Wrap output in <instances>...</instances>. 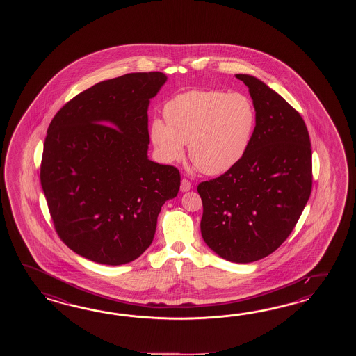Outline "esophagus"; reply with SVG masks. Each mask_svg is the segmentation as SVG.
<instances>
[{"mask_svg": "<svg viewBox=\"0 0 356 356\" xmlns=\"http://www.w3.org/2000/svg\"><path fill=\"white\" fill-rule=\"evenodd\" d=\"M191 189V181L187 178H183L181 181V192H187Z\"/></svg>", "mask_w": 356, "mask_h": 356, "instance_id": "34e87169", "label": "esophagus"}]
</instances>
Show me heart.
Listing matches in <instances>:
<instances>
[{"instance_id": "heart-1", "label": "heart", "mask_w": 356, "mask_h": 356, "mask_svg": "<svg viewBox=\"0 0 356 356\" xmlns=\"http://www.w3.org/2000/svg\"><path fill=\"white\" fill-rule=\"evenodd\" d=\"M164 118L152 122L150 137L160 158L173 163L184 155L206 175H222L236 165L250 147L257 113L241 92L191 90L170 99Z\"/></svg>"}]
</instances>
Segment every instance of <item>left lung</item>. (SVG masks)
<instances>
[{"instance_id": "obj_1", "label": "left lung", "mask_w": 356, "mask_h": 356, "mask_svg": "<svg viewBox=\"0 0 356 356\" xmlns=\"http://www.w3.org/2000/svg\"><path fill=\"white\" fill-rule=\"evenodd\" d=\"M250 89L257 122L243 159L197 187L201 234L220 257L250 264L286 241L312 192V149L299 112L257 77L238 74Z\"/></svg>"}]
</instances>
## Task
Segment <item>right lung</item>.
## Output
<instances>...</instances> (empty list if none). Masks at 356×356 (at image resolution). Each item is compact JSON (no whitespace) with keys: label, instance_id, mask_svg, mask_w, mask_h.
<instances>
[{"label":"right lung","instance_id":"1","mask_svg":"<svg viewBox=\"0 0 356 356\" xmlns=\"http://www.w3.org/2000/svg\"><path fill=\"white\" fill-rule=\"evenodd\" d=\"M167 81L135 72L95 83L60 108L47 131L40 183L54 229L77 254L129 264L152 244L179 170L147 158V108Z\"/></svg>","mask_w":356,"mask_h":356}]
</instances>
